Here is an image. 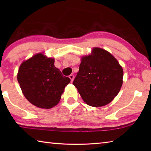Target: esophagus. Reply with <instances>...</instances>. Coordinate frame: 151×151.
Listing matches in <instances>:
<instances>
[{
	"label": "esophagus",
	"instance_id": "34e87169",
	"mask_svg": "<svg viewBox=\"0 0 151 151\" xmlns=\"http://www.w3.org/2000/svg\"><path fill=\"white\" fill-rule=\"evenodd\" d=\"M69 78H70V79L71 82H73V80H74V75H70L69 76Z\"/></svg>",
	"mask_w": 151,
	"mask_h": 151
}]
</instances>
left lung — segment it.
<instances>
[{
  "instance_id": "8db88e82",
  "label": "left lung",
  "mask_w": 151,
  "mask_h": 151,
  "mask_svg": "<svg viewBox=\"0 0 151 151\" xmlns=\"http://www.w3.org/2000/svg\"><path fill=\"white\" fill-rule=\"evenodd\" d=\"M123 70L111 53L94 48L92 55L83 57L73 84L88 105L99 107L113 100L122 85Z\"/></svg>"
}]
</instances>
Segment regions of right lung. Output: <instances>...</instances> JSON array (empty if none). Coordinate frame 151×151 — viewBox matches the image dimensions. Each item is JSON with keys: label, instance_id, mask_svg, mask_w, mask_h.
Here are the masks:
<instances>
[{"label": "right lung", "instance_id": "add662e5", "mask_svg": "<svg viewBox=\"0 0 151 151\" xmlns=\"http://www.w3.org/2000/svg\"><path fill=\"white\" fill-rule=\"evenodd\" d=\"M55 60L41 53L24 61L17 75L22 93L30 103L50 109L58 103L70 79L63 75L54 65Z\"/></svg>", "mask_w": 151, "mask_h": 151}]
</instances>
